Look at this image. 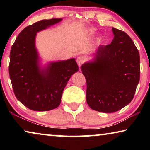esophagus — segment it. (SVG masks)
I'll list each match as a JSON object with an SVG mask.
<instances>
[{
	"instance_id": "34e87169",
	"label": "esophagus",
	"mask_w": 150,
	"mask_h": 150,
	"mask_svg": "<svg viewBox=\"0 0 150 150\" xmlns=\"http://www.w3.org/2000/svg\"><path fill=\"white\" fill-rule=\"evenodd\" d=\"M76 61H77L78 65H79V67L81 66V65L83 64V63L85 61V56H83V55H81V56H79L77 58Z\"/></svg>"
}]
</instances>
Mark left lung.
Returning <instances> with one entry per match:
<instances>
[{
    "label": "left lung",
    "instance_id": "obj_1",
    "mask_svg": "<svg viewBox=\"0 0 150 150\" xmlns=\"http://www.w3.org/2000/svg\"><path fill=\"white\" fill-rule=\"evenodd\" d=\"M110 44L100 46L94 59L81 66L87 82L89 106L106 113L122 109L134 98L140 79V57L132 39L112 28Z\"/></svg>",
    "mask_w": 150,
    "mask_h": 150
}]
</instances>
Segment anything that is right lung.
Masks as SVG:
<instances>
[{
	"label": "right lung",
	"instance_id": "right-lung-1",
	"mask_svg": "<svg viewBox=\"0 0 150 150\" xmlns=\"http://www.w3.org/2000/svg\"><path fill=\"white\" fill-rule=\"evenodd\" d=\"M61 20H43L26 26L11 46L9 72L12 87L17 99L30 110L46 111L58 107L69 79L79 71L74 58L49 63L44 68L39 64L37 33Z\"/></svg>",
	"mask_w": 150,
	"mask_h": 150
}]
</instances>
